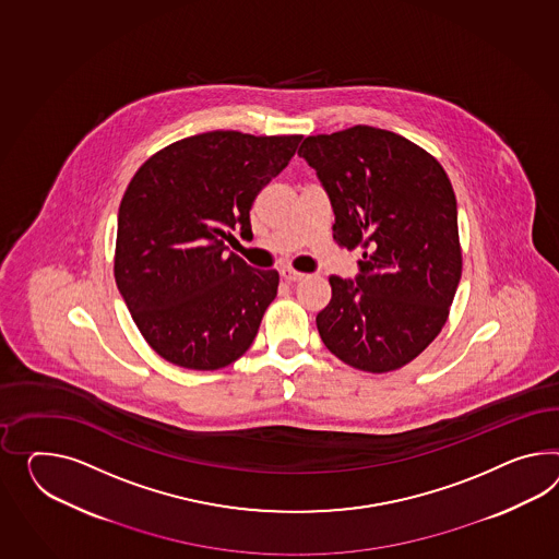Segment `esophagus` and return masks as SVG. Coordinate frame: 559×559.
Returning <instances> with one entry per match:
<instances>
[{
  "label": "esophagus",
  "instance_id": "34e87169",
  "mask_svg": "<svg viewBox=\"0 0 559 559\" xmlns=\"http://www.w3.org/2000/svg\"><path fill=\"white\" fill-rule=\"evenodd\" d=\"M306 275L300 272H296V270H292V267H284L282 270V280H286L287 284H296V282H301Z\"/></svg>",
  "mask_w": 559,
  "mask_h": 559
}]
</instances>
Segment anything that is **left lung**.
Returning a JSON list of instances; mask_svg holds the SVG:
<instances>
[{
  "mask_svg": "<svg viewBox=\"0 0 559 559\" xmlns=\"http://www.w3.org/2000/svg\"><path fill=\"white\" fill-rule=\"evenodd\" d=\"M298 156L329 194L334 241L362 249L355 282L330 275L320 338L355 369L395 371L440 334L459 287L450 178L426 150L371 126L310 135Z\"/></svg>",
  "mask_w": 559,
  "mask_h": 559,
  "instance_id": "obj_1",
  "label": "left lung"
}]
</instances>
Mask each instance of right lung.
Here are the masks:
<instances>
[{"label":"right lung","mask_w":559,"mask_h":559,"mask_svg":"<svg viewBox=\"0 0 559 559\" xmlns=\"http://www.w3.org/2000/svg\"><path fill=\"white\" fill-rule=\"evenodd\" d=\"M300 142L209 131L159 150L131 178L117 215L115 282L159 357L215 371L255 341L280 275L253 270L225 241L251 229L259 190Z\"/></svg>","instance_id":"1"}]
</instances>
